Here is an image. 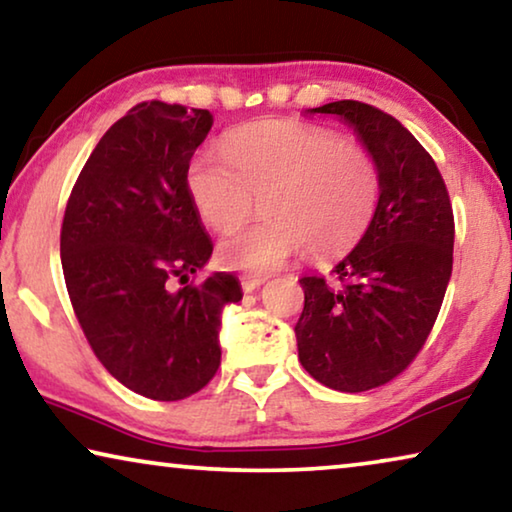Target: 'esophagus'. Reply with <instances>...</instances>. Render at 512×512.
I'll use <instances>...</instances> for the list:
<instances>
[{
  "label": "esophagus",
  "mask_w": 512,
  "mask_h": 512,
  "mask_svg": "<svg viewBox=\"0 0 512 512\" xmlns=\"http://www.w3.org/2000/svg\"><path fill=\"white\" fill-rule=\"evenodd\" d=\"M266 282V276H259V273H243L241 276V287L243 292H255L257 287H262Z\"/></svg>",
  "instance_id": "1"
}]
</instances>
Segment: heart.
Returning a JSON list of instances; mask_svg holds the SVG:
<instances>
[{"instance_id":"1","label":"heart","mask_w":512,"mask_h":512,"mask_svg":"<svg viewBox=\"0 0 512 512\" xmlns=\"http://www.w3.org/2000/svg\"><path fill=\"white\" fill-rule=\"evenodd\" d=\"M195 211L211 230L230 234L257 211L266 218L220 243L232 271L264 273L303 250L333 259L352 250L377 211V158L340 133L299 121H257L227 133L223 151L204 149L186 170Z\"/></svg>"}]
</instances>
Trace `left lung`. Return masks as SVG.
<instances>
[{"mask_svg": "<svg viewBox=\"0 0 512 512\" xmlns=\"http://www.w3.org/2000/svg\"><path fill=\"white\" fill-rule=\"evenodd\" d=\"M310 112L354 126L381 174L375 216L335 280H299L305 303L294 326L310 377L361 393L407 370L437 322L453 271V207L437 163L391 114L361 101Z\"/></svg>", "mask_w": 512, "mask_h": 512, "instance_id": "obj_1", "label": "left lung"}]
</instances>
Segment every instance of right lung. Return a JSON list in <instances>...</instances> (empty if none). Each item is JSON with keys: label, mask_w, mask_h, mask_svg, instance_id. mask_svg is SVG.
<instances>
[{"label": "right lung", "mask_w": 512, "mask_h": 512, "mask_svg": "<svg viewBox=\"0 0 512 512\" xmlns=\"http://www.w3.org/2000/svg\"><path fill=\"white\" fill-rule=\"evenodd\" d=\"M211 124L209 110L135 105L91 151L61 223V269L82 333L114 379L160 402L213 379L220 312L243 296L232 273L188 282L213 250L186 188Z\"/></svg>", "instance_id": "add662e5"}]
</instances>
